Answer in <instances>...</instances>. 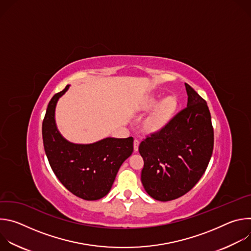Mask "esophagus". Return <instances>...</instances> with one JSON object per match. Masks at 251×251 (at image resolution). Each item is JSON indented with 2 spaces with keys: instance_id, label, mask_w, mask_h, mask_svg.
I'll return each instance as SVG.
<instances>
[{
  "instance_id": "esophagus-1",
  "label": "esophagus",
  "mask_w": 251,
  "mask_h": 251,
  "mask_svg": "<svg viewBox=\"0 0 251 251\" xmlns=\"http://www.w3.org/2000/svg\"><path fill=\"white\" fill-rule=\"evenodd\" d=\"M139 144H140L139 140L135 139V140H134V151H135V152L138 151V149H139Z\"/></svg>"
}]
</instances>
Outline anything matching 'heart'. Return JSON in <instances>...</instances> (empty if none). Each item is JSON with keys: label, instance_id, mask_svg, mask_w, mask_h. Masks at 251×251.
I'll return each instance as SVG.
<instances>
[{"label": "heart", "instance_id": "1", "mask_svg": "<svg viewBox=\"0 0 251 251\" xmlns=\"http://www.w3.org/2000/svg\"><path fill=\"white\" fill-rule=\"evenodd\" d=\"M158 102L159 96L151 94L141 103V109L143 111H149L156 107L144 121V128L149 133H156L162 130L169 123L177 106V101L174 96H168L163 99L159 104Z\"/></svg>", "mask_w": 251, "mask_h": 251}]
</instances>
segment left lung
<instances>
[{
    "label": "left lung",
    "instance_id": "8db88e82",
    "mask_svg": "<svg viewBox=\"0 0 251 251\" xmlns=\"http://www.w3.org/2000/svg\"><path fill=\"white\" fill-rule=\"evenodd\" d=\"M185 85L186 108L139 146L144 160L143 187L161 201L177 199L192 190L212 155L213 128L207 104L189 84Z\"/></svg>",
    "mask_w": 251,
    "mask_h": 251
}]
</instances>
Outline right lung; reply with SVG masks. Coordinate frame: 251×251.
<instances>
[{"mask_svg":"<svg viewBox=\"0 0 251 251\" xmlns=\"http://www.w3.org/2000/svg\"><path fill=\"white\" fill-rule=\"evenodd\" d=\"M69 85L56 93L48 105L43 122V140L49 163L59 182L85 201L105 197L112 188L123 162L133 152V138L107 137L92 144H75L57 130L55 107Z\"/></svg>","mask_w":251,"mask_h":251,"instance_id":"1","label":"right lung"}]
</instances>
